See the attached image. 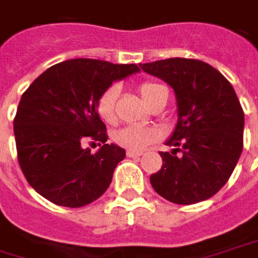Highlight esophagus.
<instances>
[{"instance_id":"esophagus-1","label":"esophagus","mask_w":258,"mask_h":258,"mask_svg":"<svg viewBox=\"0 0 258 258\" xmlns=\"http://www.w3.org/2000/svg\"><path fill=\"white\" fill-rule=\"evenodd\" d=\"M143 155V152H134V150H127V156L128 158H140Z\"/></svg>"}]
</instances>
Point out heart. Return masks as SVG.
<instances>
[{"label": "heart", "mask_w": 258, "mask_h": 258, "mask_svg": "<svg viewBox=\"0 0 258 258\" xmlns=\"http://www.w3.org/2000/svg\"><path fill=\"white\" fill-rule=\"evenodd\" d=\"M139 92L143 99L153 106L160 99L168 96L166 87L155 82H143L139 86ZM119 95V87L116 84H111L106 87L96 102V109L99 116L105 121L112 124L116 119V99ZM160 139V131L153 127H142V125H128L118 130L114 134L115 143L127 150L140 152L146 149L149 144L155 143Z\"/></svg>", "instance_id": "b5f03b06"}]
</instances>
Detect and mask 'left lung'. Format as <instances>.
<instances>
[{
	"mask_svg": "<svg viewBox=\"0 0 258 258\" xmlns=\"http://www.w3.org/2000/svg\"><path fill=\"white\" fill-rule=\"evenodd\" d=\"M174 89L178 122L160 152L162 168L150 184L163 199L194 205L215 196L234 172L244 146V111L234 87L210 64L168 58L140 64Z\"/></svg>",
	"mask_w": 258,
	"mask_h": 258,
	"instance_id": "obj_1",
	"label": "left lung"
}]
</instances>
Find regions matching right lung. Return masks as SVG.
Segmentation results:
<instances>
[{
    "label": "right lung",
    "mask_w": 258,
    "mask_h": 258,
    "mask_svg": "<svg viewBox=\"0 0 258 258\" xmlns=\"http://www.w3.org/2000/svg\"><path fill=\"white\" fill-rule=\"evenodd\" d=\"M137 71L136 64L77 58L49 67L27 87L14 116L17 159L42 197L82 207L108 189L125 150L106 143L96 102L112 82ZM90 140L102 144L96 154L84 147Z\"/></svg>",
    "instance_id": "right-lung-1"
}]
</instances>
